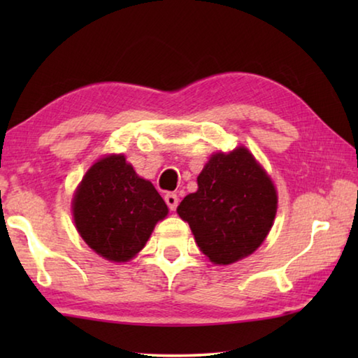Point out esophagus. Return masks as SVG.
Masks as SVG:
<instances>
[{"mask_svg": "<svg viewBox=\"0 0 358 358\" xmlns=\"http://www.w3.org/2000/svg\"><path fill=\"white\" fill-rule=\"evenodd\" d=\"M164 201H166V203H167V207L171 208L172 211L178 207V196L177 194H173V192H169V194H166L164 196Z\"/></svg>", "mask_w": 358, "mask_h": 358, "instance_id": "1", "label": "esophagus"}]
</instances>
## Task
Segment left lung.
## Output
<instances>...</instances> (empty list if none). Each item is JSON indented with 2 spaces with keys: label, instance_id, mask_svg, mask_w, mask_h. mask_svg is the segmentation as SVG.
Listing matches in <instances>:
<instances>
[{
  "label": "left lung",
  "instance_id": "8db88e82",
  "mask_svg": "<svg viewBox=\"0 0 358 358\" xmlns=\"http://www.w3.org/2000/svg\"><path fill=\"white\" fill-rule=\"evenodd\" d=\"M199 189L178 205L197 246L211 262L229 265L250 256L273 226L278 196L273 181L248 148L210 157Z\"/></svg>",
  "mask_w": 358,
  "mask_h": 358
}]
</instances>
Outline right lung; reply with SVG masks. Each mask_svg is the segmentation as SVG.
Listing matches in <instances>:
<instances>
[{
  "mask_svg": "<svg viewBox=\"0 0 358 358\" xmlns=\"http://www.w3.org/2000/svg\"><path fill=\"white\" fill-rule=\"evenodd\" d=\"M167 205L123 155H108L88 169L78 185L72 215L93 251L112 262H128L147 243Z\"/></svg>",
  "mask_w": 358,
  "mask_h": 358,
  "instance_id": "add662e5",
  "label": "right lung"
}]
</instances>
